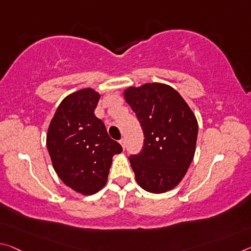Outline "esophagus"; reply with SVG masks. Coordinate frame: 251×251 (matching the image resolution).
I'll return each mask as SVG.
<instances>
[{"label":"esophagus","instance_id":"1","mask_svg":"<svg viewBox=\"0 0 251 251\" xmlns=\"http://www.w3.org/2000/svg\"><path fill=\"white\" fill-rule=\"evenodd\" d=\"M119 143H121V145H122V147L123 149H125V146H126V142H125V138H122L121 141H119Z\"/></svg>","mask_w":251,"mask_h":251}]
</instances>
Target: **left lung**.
Listing matches in <instances>:
<instances>
[{"label": "left lung", "mask_w": 251, "mask_h": 251, "mask_svg": "<svg viewBox=\"0 0 251 251\" xmlns=\"http://www.w3.org/2000/svg\"><path fill=\"white\" fill-rule=\"evenodd\" d=\"M124 97L145 137L141 153L129 156L135 178L147 192L172 190L184 177L196 153V115L181 95L165 83L129 87Z\"/></svg>", "instance_id": "1"}]
</instances>
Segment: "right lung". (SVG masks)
<instances>
[{"label":"right lung","instance_id":"right-lung-1","mask_svg":"<svg viewBox=\"0 0 251 251\" xmlns=\"http://www.w3.org/2000/svg\"><path fill=\"white\" fill-rule=\"evenodd\" d=\"M99 95L91 88L67 96L55 110L47 134V147L61 181L83 196L104 188L115 154L123 151L95 116Z\"/></svg>","mask_w":251,"mask_h":251}]
</instances>
